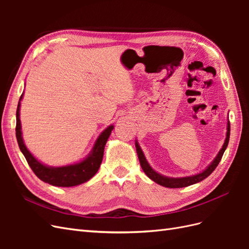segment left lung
<instances>
[{"mask_svg":"<svg viewBox=\"0 0 249 249\" xmlns=\"http://www.w3.org/2000/svg\"><path fill=\"white\" fill-rule=\"evenodd\" d=\"M227 138H225V141L223 143V145L221 147V149L219 150V153L216 156L215 159L213 160V162L211 163L209 166L203 170L202 172L197 173V175H194L191 177H184V178H168L160 175L157 171H155L152 167L149 166L148 162L146 161L144 154H143L142 149L140 148L138 142L136 141L135 145H136V152L138 155V159L140 162L141 167L144 171L145 175L150 178L153 179L154 182H156L157 184H159L163 187H167V188H183V187H187L190 186L193 184H196L198 182H201L202 179H205L206 178H208L211 173H212L215 168L217 167V165L219 164L221 158L223 156V153L225 152V149L228 147L229 144V140H230V133H231V125H230V122H228V127H227Z\"/></svg>","mask_w":249,"mask_h":249,"instance_id":"left-lung-1","label":"left lung"}]
</instances>
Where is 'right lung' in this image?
<instances>
[{"label": "right lung", "mask_w": 249, "mask_h": 249, "mask_svg": "<svg viewBox=\"0 0 249 249\" xmlns=\"http://www.w3.org/2000/svg\"><path fill=\"white\" fill-rule=\"evenodd\" d=\"M22 95H24V93L20 95L17 109V139L20 152L25 156L29 166L31 167L37 178L43 180L44 183H48L50 185L57 187L77 186L85 183L91 178L101 166L105 145H106L108 138L110 137L114 125H109L106 130H104V132L101 133V135L97 137L94 143L91 152L89 153V155L83 161L61 167L47 166V165H44L37 160L36 158L29 152L25 145L24 140H22L21 125L19 119V108Z\"/></svg>", "instance_id": "add662e5"}]
</instances>
